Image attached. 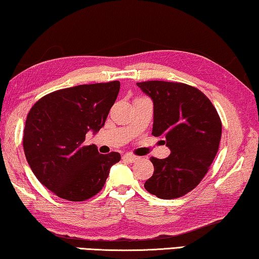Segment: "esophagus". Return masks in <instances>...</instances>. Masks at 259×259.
Wrapping results in <instances>:
<instances>
[{
  "label": "esophagus",
  "mask_w": 259,
  "mask_h": 259,
  "mask_svg": "<svg viewBox=\"0 0 259 259\" xmlns=\"http://www.w3.org/2000/svg\"><path fill=\"white\" fill-rule=\"evenodd\" d=\"M122 158H124L125 161L130 162V163H134V162H137V161L139 160V157L134 156V155H131V154H126V155H124V156H122Z\"/></svg>",
  "instance_id": "obj_1"
}]
</instances>
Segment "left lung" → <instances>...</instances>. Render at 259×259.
Segmentation results:
<instances>
[{"label": "left lung", "instance_id": "obj_1", "mask_svg": "<svg viewBox=\"0 0 259 259\" xmlns=\"http://www.w3.org/2000/svg\"><path fill=\"white\" fill-rule=\"evenodd\" d=\"M154 104V137L164 138L165 158L152 157L153 176L145 183L161 199L183 197L207 174L221 140L220 117L200 90L177 82L137 83Z\"/></svg>", "mask_w": 259, "mask_h": 259}]
</instances>
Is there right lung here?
<instances>
[{"label":"right lung","mask_w":259,"mask_h":259,"mask_svg":"<svg viewBox=\"0 0 259 259\" xmlns=\"http://www.w3.org/2000/svg\"><path fill=\"white\" fill-rule=\"evenodd\" d=\"M120 82L82 84L46 95L27 114L23 146L31 170L44 186L70 201L87 200L105 184L120 154H99L84 146L96 134L116 102Z\"/></svg>","instance_id":"obj_1"}]
</instances>
